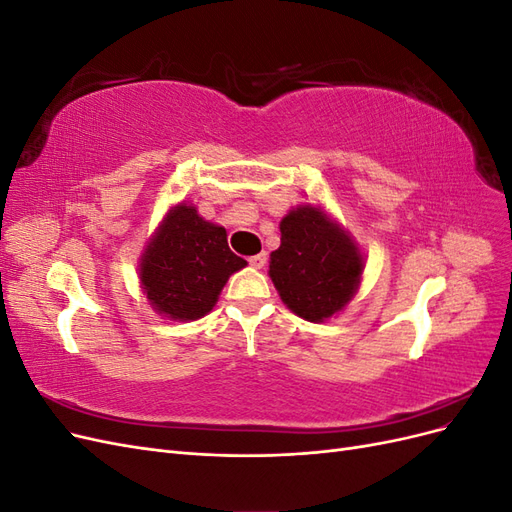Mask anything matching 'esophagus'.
I'll return each mask as SVG.
<instances>
[{
	"label": "esophagus",
	"instance_id": "1",
	"mask_svg": "<svg viewBox=\"0 0 512 512\" xmlns=\"http://www.w3.org/2000/svg\"><path fill=\"white\" fill-rule=\"evenodd\" d=\"M250 265H252L254 269H262V267L267 265V254L262 252V254H256V256H252V258H250Z\"/></svg>",
	"mask_w": 512,
	"mask_h": 512
}]
</instances>
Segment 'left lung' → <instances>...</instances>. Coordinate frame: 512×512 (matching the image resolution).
Returning a JSON list of instances; mask_svg holds the SVG:
<instances>
[{
    "mask_svg": "<svg viewBox=\"0 0 512 512\" xmlns=\"http://www.w3.org/2000/svg\"><path fill=\"white\" fill-rule=\"evenodd\" d=\"M280 230L269 277L286 307L309 322L342 312L359 290L365 267L352 237L316 205L288 211Z\"/></svg>",
    "mask_w": 512,
    "mask_h": 512,
    "instance_id": "1",
    "label": "left lung"
}]
</instances>
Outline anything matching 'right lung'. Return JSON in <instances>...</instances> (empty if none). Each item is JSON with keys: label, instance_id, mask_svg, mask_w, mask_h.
Wrapping results in <instances>:
<instances>
[{"label": "right lung", "instance_id": "add662e5", "mask_svg": "<svg viewBox=\"0 0 512 512\" xmlns=\"http://www.w3.org/2000/svg\"><path fill=\"white\" fill-rule=\"evenodd\" d=\"M247 262L230 252L226 228L179 203L153 232L138 265L149 305L170 320H198L218 303L228 277Z\"/></svg>", "mask_w": 512, "mask_h": 512}]
</instances>
